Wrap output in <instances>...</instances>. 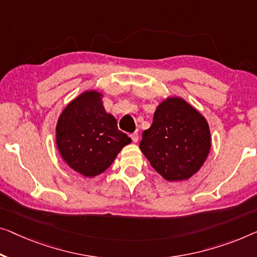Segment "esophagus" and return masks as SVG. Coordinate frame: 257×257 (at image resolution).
<instances>
[{"instance_id":"esophagus-1","label":"esophagus","mask_w":257,"mask_h":257,"mask_svg":"<svg viewBox=\"0 0 257 257\" xmlns=\"http://www.w3.org/2000/svg\"><path fill=\"white\" fill-rule=\"evenodd\" d=\"M130 137H132V140H133V142H135V143H136V142L137 141H139V133H133L132 134V135H130Z\"/></svg>"}]
</instances>
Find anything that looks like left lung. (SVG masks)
I'll list each match as a JSON object with an SVG mask.
<instances>
[{
	"instance_id": "left-lung-1",
	"label": "left lung",
	"mask_w": 257,
	"mask_h": 257,
	"mask_svg": "<svg viewBox=\"0 0 257 257\" xmlns=\"http://www.w3.org/2000/svg\"><path fill=\"white\" fill-rule=\"evenodd\" d=\"M208 122L181 98L158 106L151 127L142 134L140 149L168 181L187 180L204 164L211 147Z\"/></svg>"
}]
</instances>
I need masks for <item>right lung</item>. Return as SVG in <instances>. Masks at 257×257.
<instances>
[{
  "label": "right lung",
  "mask_w": 257,
  "mask_h": 257,
  "mask_svg": "<svg viewBox=\"0 0 257 257\" xmlns=\"http://www.w3.org/2000/svg\"><path fill=\"white\" fill-rule=\"evenodd\" d=\"M100 93L84 92L61 114L56 125L57 149L69 166L84 177L99 175L110 166L130 137L106 113Z\"/></svg>",
  "instance_id": "1"
}]
</instances>
